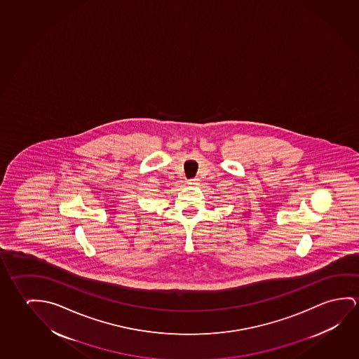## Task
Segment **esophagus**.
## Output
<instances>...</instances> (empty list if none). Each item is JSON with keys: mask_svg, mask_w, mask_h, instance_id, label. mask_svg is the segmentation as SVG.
<instances>
[{"mask_svg": "<svg viewBox=\"0 0 359 359\" xmlns=\"http://www.w3.org/2000/svg\"><path fill=\"white\" fill-rule=\"evenodd\" d=\"M189 185H191V187H195V185H198L199 184V179H190V180H188Z\"/></svg>", "mask_w": 359, "mask_h": 359, "instance_id": "esophagus-1", "label": "esophagus"}]
</instances>
